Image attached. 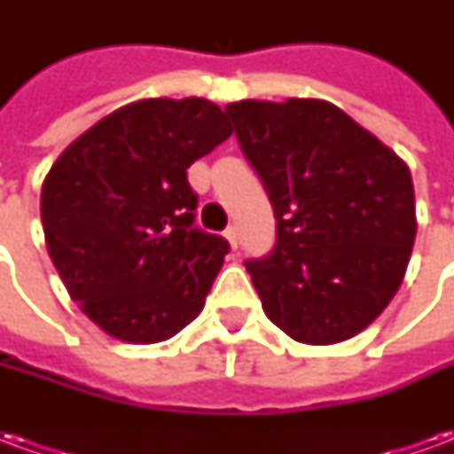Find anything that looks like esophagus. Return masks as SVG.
<instances>
[{"instance_id":"1","label":"esophagus","mask_w":454,"mask_h":454,"mask_svg":"<svg viewBox=\"0 0 454 454\" xmlns=\"http://www.w3.org/2000/svg\"><path fill=\"white\" fill-rule=\"evenodd\" d=\"M223 236H226V240L231 243V247H238V228L236 226H228Z\"/></svg>"}]
</instances>
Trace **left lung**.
Returning a JSON list of instances; mask_svg holds the SVG:
<instances>
[{"label":"left lung","mask_w":454,"mask_h":454,"mask_svg":"<svg viewBox=\"0 0 454 454\" xmlns=\"http://www.w3.org/2000/svg\"><path fill=\"white\" fill-rule=\"evenodd\" d=\"M226 114L275 208V250L246 262L267 318L306 345L357 335L409 267V165L324 99H243Z\"/></svg>","instance_id":"1"}]
</instances>
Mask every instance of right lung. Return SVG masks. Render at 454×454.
<instances>
[{"mask_svg": "<svg viewBox=\"0 0 454 454\" xmlns=\"http://www.w3.org/2000/svg\"><path fill=\"white\" fill-rule=\"evenodd\" d=\"M231 133L208 99H140L84 130L45 175L48 255L104 333L148 345L201 314L228 243L194 226L187 168Z\"/></svg>", "mask_w": 454, "mask_h": 454, "instance_id": "1", "label": "right lung"}]
</instances>
